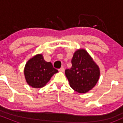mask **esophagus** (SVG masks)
<instances>
[{
    "instance_id": "obj_1",
    "label": "esophagus",
    "mask_w": 123,
    "mask_h": 123,
    "mask_svg": "<svg viewBox=\"0 0 123 123\" xmlns=\"http://www.w3.org/2000/svg\"><path fill=\"white\" fill-rule=\"evenodd\" d=\"M64 71H65V69H64V67H61V68L60 69H59V71H60V72H64Z\"/></svg>"
}]
</instances>
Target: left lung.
<instances>
[{"instance_id": "obj_1", "label": "left lung", "mask_w": 123, "mask_h": 123, "mask_svg": "<svg viewBox=\"0 0 123 123\" xmlns=\"http://www.w3.org/2000/svg\"><path fill=\"white\" fill-rule=\"evenodd\" d=\"M71 63V68L65 71L71 87L79 93L88 92L99 79V67L84 49L74 52Z\"/></svg>"}]
</instances>
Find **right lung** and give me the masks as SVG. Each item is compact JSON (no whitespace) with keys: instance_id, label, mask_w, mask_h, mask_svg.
<instances>
[{"instance_id":"obj_1","label":"right lung","mask_w":123,"mask_h":123,"mask_svg":"<svg viewBox=\"0 0 123 123\" xmlns=\"http://www.w3.org/2000/svg\"><path fill=\"white\" fill-rule=\"evenodd\" d=\"M58 71L50 62L44 59L43 55L37 54L29 59L24 69L25 79L28 85L40 89L46 85L52 77Z\"/></svg>"}]
</instances>
